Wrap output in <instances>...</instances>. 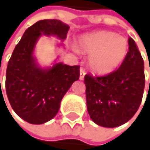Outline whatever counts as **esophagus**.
Masks as SVG:
<instances>
[{
    "mask_svg": "<svg viewBox=\"0 0 150 150\" xmlns=\"http://www.w3.org/2000/svg\"><path fill=\"white\" fill-rule=\"evenodd\" d=\"M84 76H85V71H84L83 68H81L80 69V76H79V79L80 80H83Z\"/></svg>",
    "mask_w": 150,
    "mask_h": 150,
    "instance_id": "esophagus-1",
    "label": "esophagus"
}]
</instances>
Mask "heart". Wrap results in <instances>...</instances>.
Masks as SVG:
<instances>
[{"instance_id":"heart-1","label":"heart","mask_w":150,"mask_h":150,"mask_svg":"<svg viewBox=\"0 0 150 150\" xmlns=\"http://www.w3.org/2000/svg\"><path fill=\"white\" fill-rule=\"evenodd\" d=\"M80 51L90 55L89 68L97 74H111L124 62L129 53V42L112 31H96L83 35L78 40Z\"/></svg>"}]
</instances>
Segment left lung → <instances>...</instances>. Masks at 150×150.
Instances as JSON below:
<instances>
[{
    "mask_svg": "<svg viewBox=\"0 0 150 150\" xmlns=\"http://www.w3.org/2000/svg\"><path fill=\"white\" fill-rule=\"evenodd\" d=\"M129 53L114 72L104 76H84L87 111L99 126L115 128L134 116L145 87L144 61L135 41L129 38Z\"/></svg>",
    "mask_w": 150,
    "mask_h": 150,
    "instance_id": "8db88e82",
    "label": "left lung"
}]
</instances>
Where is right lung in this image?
<instances>
[{"instance_id":"add662e5","label":"right lung","mask_w":150,"mask_h":150,"mask_svg":"<svg viewBox=\"0 0 150 150\" xmlns=\"http://www.w3.org/2000/svg\"><path fill=\"white\" fill-rule=\"evenodd\" d=\"M69 26L58 20H42L27 28L15 47L6 71V93L13 111L25 122L43 124L52 120L60 103L74 81L79 79V66L55 62L41 67L34 56L42 35L65 40Z\"/></svg>"}]
</instances>
